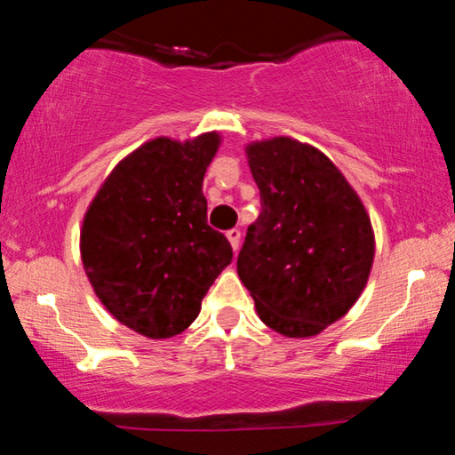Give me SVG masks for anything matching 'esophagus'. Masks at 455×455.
I'll return each mask as SVG.
<instances>
[{
    "label": "esophagus",
    "mask_w": 455,
    "mask_h": 455,
    "mask_svg": "<svg viewBox=\"0 0 455 455\" xmlns=\"http://www.w3.org/2000/svg\"><path fill=\"white\" fill-rule=\"evenodd\" d=\"M227 237H228V242H231L233 251L237 252V248H239V239H242V231H239V228H228V231H227Z\"/></svg>",
    "instance_id": "34e87169"
}]
</instances>
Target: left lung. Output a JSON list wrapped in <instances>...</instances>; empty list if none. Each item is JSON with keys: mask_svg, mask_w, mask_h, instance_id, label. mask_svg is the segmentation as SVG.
<instances>
[{"mask_svg": "<svg viewBox=\"0 0 455 455\" xmlns=\"http://www.w3.org/2000/svg\"><path fill=\"white\" fill-rule=\"evenodd\" d=\"M248 164L261 213L246 231L237 274L272 331L313 337L346 315L367 284L371 222L337 166L308 144H251Z\"/></svg>", "mask_w": 455, "mask_h": 455, "instance_id": "1", "label": "left lung"}]
</instances>
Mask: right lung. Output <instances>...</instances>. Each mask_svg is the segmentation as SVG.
<instances>
[{"label":"right lung","instance_id":"right-lung-1","mask_svg":"<svg viewBox=\"0 0 455 455\" xmlns=\"http://www.w3.org/2000/svg\"><path fill=\"white\" fill-rule=\"evenodd\" d=\"M218 133L157 138L124 157L90 204L82 261L99 300L144 337L183 332L233 248L207 224L203 177Z\"/></svg>","mask_w":455,"mask_h":455}]
</instances>
